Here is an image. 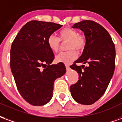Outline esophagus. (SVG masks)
Listing matches in <instances>:
<instances>
[{"label": "esophagus", "mask_w": 122, "mask_h": 122, "mask_svg": "<svg viewBox=\"0 0 122 122\" xmlns=\"http://www.w3.org/2000/svg\"><path fill=\"white\" fill-rule=\"evenodd\" d=\"M66 70H69L70 69V66H69V65H67V64H66Z\"/></svg>", "instance_id": "1"}]
</instances>
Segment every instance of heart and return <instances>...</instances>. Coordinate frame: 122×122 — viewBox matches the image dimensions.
I'll list each match as a JSON object with an SVG mask.
<instances>
[{"instance_id": "obj_1", "label": "heart", "mask_w": 122, "mask_h": 122, "mask_svg": "<svg viewBox=\"0 0 122 122\" xmlns=\"http://www.w3.org/2000/svg\"><path fill=\"white\" fill-rule=\"evenodd\" d=\"M62 41H68L67 52H62L56 55L55 60L57 62L64 64H70L77 58V53L74 49L81 51L84 47L86 43L85 38L83 36L80 35L76 30L73 28H63L59 32V38L55 35L49 36L47 38L49 47L53 52H57L60 47V40Z\"/></svg>"}]
</instances>
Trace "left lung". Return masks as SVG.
<instances>
[{"instance_id": "obj_1", "label": "left lung", "mask_w": 122, "mask_h": 122, "mask_svg": "<svg viewBox=\"0 0 122 122\" xmlns=\"http://www.w3.org/2000/svg\"><path fill=\"white\" fill-rule=\"evenodd\" d=\"M72 28L84 32L86 43L81 56L70 66L79 74V81L70 86V92L77 103L92 105L103 95L113 76L115 46L106 29L94 21H82ZM78 63H88L89 66L81 67L75 64Z\"/></svg>"}]
</instances>
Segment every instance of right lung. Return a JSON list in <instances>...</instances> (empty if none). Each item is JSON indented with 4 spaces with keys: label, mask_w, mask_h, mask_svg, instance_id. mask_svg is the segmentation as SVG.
<instances>
[{
    "label": "right lung",
    "mask_w": 122,
    "mask_h": 122,
    "mask_svg": "<svg viewBox=\"0 0 122 122\" xmlns=\"http://www.w3.org/2000/svg\"><path fill=\"white\" fill-rule=\"evenodd\" d=\"M62 26L31 21L22 27L11 45L10 67L16 86L21 96L34 106L50 101L55 81L66 71L64 63L51 65L55 56L47 44L48 37Z\"/></svg>",
    "instance_id": "obj_1"
}]
</instances>
